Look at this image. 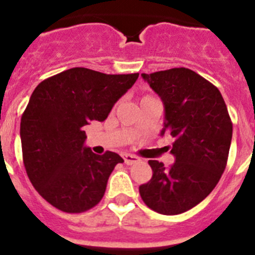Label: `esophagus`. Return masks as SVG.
Instances as JSON below:
<instances>
[{
    "label": "esophagus",
    "mask_w": 255,
    "mask_h": 255,
    "mask_svg": "<svg viewBox=\"0 0 255 255\" xmlns=\"http://www.w3.org/2000/svg\"><path fill=\"white\" fill-rule=\"evenodd\" d=\"M123 160H125L126 165H134L135 162H138L139 158L134 154H129V153H125L123 154Z\"/></svg>",
    "instance_id": "34e87169"
}]
</instances>
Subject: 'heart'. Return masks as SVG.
Returning <instances> with one entry per match:
<instances>
[{
	"mask_svg": "<svg viewBox=\"0 0 255 255\" xmlns=\"http://www.w3.org/2000/svg\"><path fill=\"white\" fill-rule=\"evenodd\" d=\"M144 98H149V97H144ZM144 98H143V99H144Z\"/></svg>",
	"mask_w": 255,
	"mask_h": 255,
	"instance_id": "obj_1",
	"label": "heart"
}]
</instances>
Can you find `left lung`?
<instances>
[{
	"instance_id": "left-lung-1",
	"label": "left lung",
	"mask_w": 255,
	"mask_h": 255,
	"mask_svg": "<svg viewBox=\"0 0 255 255\" xmlns=\"http://www.w3.org/2000/svg\"><path fill=\"white\" fill-rule=\"evenodd\" d=\"M165 107L161 135L173 137L175 163L149 160L152 178L139 186L143 203L156 213L177 215L201 203L227 166L233 123L215 85L186 68L142 74Z\"/></svg>"
}]
</instances>
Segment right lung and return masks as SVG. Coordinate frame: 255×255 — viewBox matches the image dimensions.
<instances>
[{
    "instance_id": "right-lung-1",
    "label": "right lung",
    "mask_w": 255,
    "mask_h": 255,
    "mask_svg": "<svg viewBox=\"0 0 255 255\" xmlns=\"http://www.w3.org/2000/svg\"><path fill=\"white\" fill-rule=\"evenodd\" d=\"M138 73H99L71 68L35 88L21 117L26 173L47 203L65 213H83L103 197L107 182L123 158L116 152L93 153L84 146V126L103 122Z\"/></svg>"
}]
</instances>
